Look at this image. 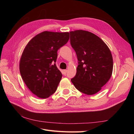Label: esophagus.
<instances>
[{
    "label": "esophagus",
    "mask_w": 134,
    "mask_h": 134,
    "mask_svg": "<svg viewBox=\"0 0 134 134\" xmlns=\"http://www.w3.org/2000/svg\"><path fill=\"white\" fill-rule=\"evenodd\" d=\"M67 70H63V73L64 74V75H65L66 74V72H67Z\"/></svg>",
    "instance_id": "34e87169"
}]
</instances>
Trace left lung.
I'll use <instances>...</instances> for the list:
<instances>
[{"mask_svg": "<svg viewBox=\"0 0 134 134\" xmlns=\"http://www.w3.org/2000/svg\"><path fill=\"white\" fill-rule=\"evenodd\" d=\"M70 44L79 62L71 82L80 92L94 94L112 75L113 58L111 51L102 40L92 32L75 30L70 32Z\"/></svg>", "mask_w": 134, "mask_h": 134, "instance_id": "left-lung-1", "label": "left lung"}]
</instances>
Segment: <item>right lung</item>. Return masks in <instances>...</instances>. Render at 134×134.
Returning <instances> with one entry per match:
<instances>
[{
	"instance_id": "1",
	"label": "right lung",
	"mask_w": 134,
	"mask_h": 134,
	"mask_svg": "<svg viewBox=\"0 0 134 134\" xmlns=\"http://www.w3.org/2000/svg\"><path fill=\"white\" fill-rule=\"evenodd\" d=\"M69 39V32L44 31L32 38L24 49L20 73L28 88L38 98H47L56 91L62 78L55 64L57 52Z\"/></svg>"
}]
</instances>
